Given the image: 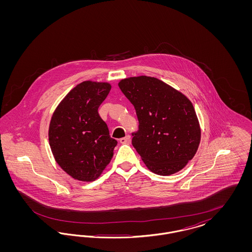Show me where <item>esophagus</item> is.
<instances>
[{
  "label": "esophagus",
  "mask_w": 252,
  "mask_h": 252,
  "mask_svg": "<svg viewBox=\"0 0 252 252\" xmlns=\"http://www.w3.org/2000/svg\"><path fill=\"white\" fill-rule=\"evenodd\" d=\"M120 143L123 144H129V143H130V136H129V135H126V137L121 138Z\"/></svg>",
  "instance_id": "obj_1"
}]
</instances>
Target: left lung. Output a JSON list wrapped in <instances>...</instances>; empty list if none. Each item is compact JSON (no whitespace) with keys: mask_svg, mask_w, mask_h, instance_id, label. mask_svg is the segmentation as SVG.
Masks as SVG:
<instances>
[{"mask_svg":"<svg viewBox=\"0 0 252 252\" xmlns=\"http://www.w3.org/2000/svg\"><path fill=\"white\" fill-rule=\"evenodd\" d=\"M136 110L139 129L132 145L149 170L160 176L179 172L200 143V127L191 101L169 85L150 76L119 82Z\"/></svg>","mask_w":252,"mask_h":252,"instance_id":"obj_1","label":"left lung"}]
</instances>
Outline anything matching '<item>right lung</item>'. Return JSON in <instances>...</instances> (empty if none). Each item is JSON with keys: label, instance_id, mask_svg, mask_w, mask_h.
I'll list each match as a JSON object with an SVG mask.
<instances>
[{"label": "right lung", "instance_id": "add662e5", "mask_svg": "<svg viewBox=\"0 0 252 252\" xmlns=\"http://www.w3.org/2000/svg\"><path fill=\"white\" fill-rule=\"evenodd\" d=\"M108 83L84 81L66 95L55 110L49 127V144L57 162L81 181L95 180L113 156L117 144L98 108L107 98Z\"/></svg>", "mask_w": 252, "mask_h": 252}]
</instances>
